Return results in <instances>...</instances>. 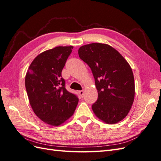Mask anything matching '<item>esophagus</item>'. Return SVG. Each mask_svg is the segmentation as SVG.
Returning <instances> with one entry per match:
<instances>
[{"mask_svg": "<svg viewBox=\"0 0 161 161\" xmlns=\"http://www.w3.org/2000/svg\"><path fill=\"white\" fill-rule=\"evenodd\" d=\"M79 93L80 94V95L81 97H83V95H84V91H79Z\"/></svg>", "mask_w": 161, "mask_h": 161, "instance_id": "esophagus-1", "label": "esophagus"}]
</instances>
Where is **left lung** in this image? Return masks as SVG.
I'll use <instances>...</instances> for the list:
<instances>
[{
    "mask_svg": "<svg viewBox=\"0 0 161 161\" xmlns=\"http://www.w3.org/2000/svg\"><path fill=\"white\" fill-rule=\"evenodd\" d=\"M79 56L95 78L98 92V99L92 105L95 115L108 124L119 122L128 114L134 100V78L129 63L106 43L82 46Z\"/></svg>",
    "mask_w": 161,
    "mask_h": 161,
    "instance_id": "1",
    "label": "left lung"
}]
</instances>
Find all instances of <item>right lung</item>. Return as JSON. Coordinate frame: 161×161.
<instances>
[{
  "instance_id": "right-lung-1",
  "label": "right lung",
  "mask_w": 161,
  "mask_h": 161,
  "mask_svg": "<svg viewBox=\"0 0 161 161\" xmlns=\"http://www.w3.org/2000/svg\"><path fill=\"white\" fill-rule=\"evenodd\" d=\"M73 46H58L37 55L25 75V88L35 114L58 126L74 114L79 99L65 88L62 70Z\"/></svg>"
}]
</instances>
